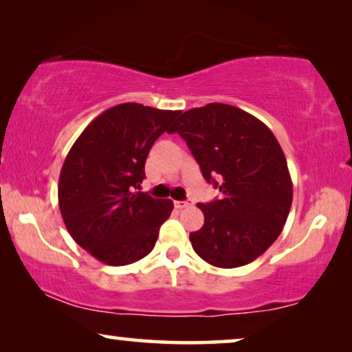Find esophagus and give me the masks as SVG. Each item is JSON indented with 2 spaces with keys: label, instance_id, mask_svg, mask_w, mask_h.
<instances>
[{
  "label": "esophagus",
  "instance_id": "1",
  "mask_svg": "<svg viewBox=\"0 0 352 352\" xmlns=\"http://www.w3.org/2000/svg\"><path fill=\"white\" fill-rule=\"evenodd\" d=\"M190 205V201H187V200H176L175 201V206L177 210H182V208H187V206Z\"/></svg>",
  "mask_w": 352,
  "mask_h": 352
}]
</instances>
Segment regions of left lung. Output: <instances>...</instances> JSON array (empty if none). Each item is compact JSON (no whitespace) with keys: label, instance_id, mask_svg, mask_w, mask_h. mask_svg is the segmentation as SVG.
I'll list each match as a JSON object with an SVG mask.
<instances>
[{"label":"left lung","instance_id":"8db88e82","mask_svg":"<svg viewBox=\"0 0 352 352\" xmlns=\"http://www.w3.org/2000/svg\"><path fill=\"white\" fill-rule=\"evenodd\" d=\"M171 133L184 139L201 175L221 192L219 200L197 205L205 223L190 232L192 248L216 267L254 261L280 235L293 200L276 136L261 120L221 102L187 110Z\"/></svg>","mask_w":352,"mask_h":352}]
</instances>
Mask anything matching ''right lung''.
<instances>
[{
    "mask_svg": "<svg viewBox=\"0 0 352 352\" xmlns=\"http://www.w3.org/2000/svg\"><path fill=\"white\" fill-rule=\"evenodd\" d=\"M126 102L91 122L59 176V208L72 239L109 266H126L155 247L173 201L133 192L146 177L148 151L179 115Z\"/></svg>",
    "mask_w": 352,
    "mask_h": 352,
    "instance_id": "1",
    "label": "right lung"
}]
</instances>
